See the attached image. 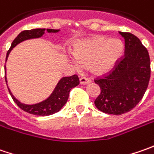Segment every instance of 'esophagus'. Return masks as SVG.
<instances>
[{"mask_svg": "<svg viewBox=\"0 0 154 154\" xmlns=\"http://www.w3.org/2000/svg\"><path fill=\"white\" fill-rule=\"evenodd\" d=\"M80 84L82 85H86V84H88L91 82V80L89 78H86V77H81L80 79Z\"/></svg>", "mask_w": 154, "mask_h": 154, "instance_id": "esophagus-1", "label": "esophagus"}]
</instances>
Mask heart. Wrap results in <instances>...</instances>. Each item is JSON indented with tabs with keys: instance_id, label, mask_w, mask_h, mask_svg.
<instances>
[{
	"instance_id": "heart-1",
	"label": "heart",
	"mask_w": 154,
	"mask_h": 154,
	"mask_svg": "<svg viewBox=\"0 0 154 154\" xmlns=\"http://www.w3.org/2000/svg\"><path fill=\"white\" fill-rule=\"evenodd\" d=\"M123 51L124 46L121 40L96 36L74 46V63L77 67H90L95 74H105L121 59Z\"/></svg>"
}]
</instances>
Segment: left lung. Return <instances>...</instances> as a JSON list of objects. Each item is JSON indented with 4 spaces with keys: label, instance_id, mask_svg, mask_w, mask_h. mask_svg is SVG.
<instances>
[{
    "label": "left lung",
    "instance_id": "8db88e82",
    "mask_svg": "<svg viewBox=\"0 0 154 154\" xmlns=\"http://www.w3.org/2000/svg\"><path fill=\"white\" fill-rule=\"evenodd\" d=\"M124 38V56L109 73L94 81L100 87L95 106L100 111L122 115L138 104L148 86L151 68L148 51L136 36L122 32Z\"/></svg>",
    "mask_w": 154,
    "mask_h": 154
}]
</instances>
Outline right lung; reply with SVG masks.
<instances>
[{"label":"right lung","instance_id":"obj_1","mask_svg":"<svg viewBox=\"0 0 154 154\" xmlns=\"http://www.w3.org/2000/svg\"><path fill=\"white\" fill-rule=\"evenodd\" d=\"M45 29H32V30H26V31H23L21 32L16 38L13 41L10 49L7 53V57H6V61L8 59L10 51H12V49L15 47L18 44L21 43L22 41H25L27 39L31 38H38L42 37L45 34ZM48 32H59V30H54V29H47ZM6 69V67H5ZM5 80L7 82V78L5 76ZM80 84V80L79 78L76 74L72 75V76H68V77H63L61 80L58 82L57 86L55 88L53 93L47 99H45V101L41 102V103H36V104H25V103H20L19 100H17L14 97V95L11 93L10 90L8 88L9 93L11 95V97L13 98V100L14 101L16 104L21 109L26 111L30 114L36 116H50L58 112L60 109H62V107L67 103L68 101V96H69V92L72 88H74L76 86H78Z\"/></svg>","mask_w":154,"mask_h":154}]
</instances>
